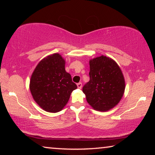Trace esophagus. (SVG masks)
<instances>
[{"instance_id":"esophagus-1","label":"esophagus","mask_w":155,"mask_h":155,"mask_svg":"<svg viewBox=\"0 0 155 155\" xmlns=\"http://www.w3.org/2000/svg\"><path fill=\"white\" fill-rule=\"evenodd\" d=\"M77 87L78 89H81V87H82V83H77Z\"/></svg>"}]
</instances>
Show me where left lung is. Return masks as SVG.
Instances as JSON below:
<instances>
[{
    "instance_id": "8db88e82",
    "label": "left lung",
    "mask_w": 155,
    "mask_h": 155,
    "mask_svg": "<svg viewBox=\"0 0 155 155\" xmlns=\"http://www.w3.org/2000/svg\"><path fill=\"white\" fill-rule=\"evenodd\" d=\"M90 81L83 87L87 103L100 111L117 104L124 92L125 82L116 62L102 55L90 61Z\"/></svg>"
}]
</instances>
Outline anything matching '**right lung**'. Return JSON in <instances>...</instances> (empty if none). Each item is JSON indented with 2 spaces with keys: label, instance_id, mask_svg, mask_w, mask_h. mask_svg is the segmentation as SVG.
<instances>
[{
  "label": "right lung",
  "instance_id": "add662e5",
  "mask_svg": "<svg viewBox=\"0 0 155 155\" xmlns=\"http://www.w3.org/2000/svg\"><path fill=\"white\" fill-rule=\"evenodd\" d=\"M77 88L65 70V60L58 53L41 60L33 72L30 91L39 106L48 112L62 110Z\"/></svg>",
  "mask_w": 155,
  "mask_h": 155
}]
</instances>
